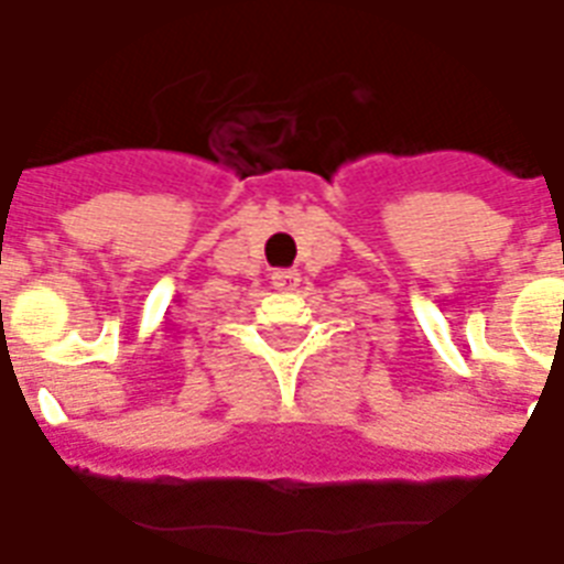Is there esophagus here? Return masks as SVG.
I'll return each mask as SVG.
<instances>
[{
  "mask_svg": "<svg viewBox=\"0 0 564 564\" xmlns=\"http://www.w3.org/2000/svg\"><path fill=\"white\" fill-rule=\"evenodd\" d=\"M270 279H273V285L285 288V291H294L300 285V273L296 270H276Z\"/></svg>",
  "mask_w": 564,
  "mask_h": 564,
  "instance_id": "obj_1",
  "label": "esophagus"
}]
</instances>
